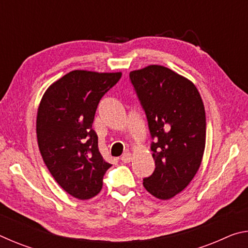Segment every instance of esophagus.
<instances>
[{
	"label": "esophagus",
	"instance_id": "34e87169",
	"mask_svg": "<svg viewBox=\"0 0 248 248\" xmlns=\"http://www.w3.org/2000/svg\"><path fill=\"white\" fill-rule=\"evenodd\" d=\"M131 159H132V155H131V153H129V152L124 153L123 156H121V161H123L124 163L131 162Z\"/></svg>",
	"mask_w": 248,
	"mask_h": 248
}]
</instances>
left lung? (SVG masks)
I'll list each match as a JSON object with an SVG mask.
<instances>
[{
	"label": "left lung",
	"mask_w": 248,
	"mask_h": 248,
	"mask_svg": "<svg viewBox=\"0 0 248 248\" xmlns=\"http://www.w3.org/2000/svg\"><path fill=\"white\" fill-rule=\"evenodd\" d=\"M145 112L155 170L143 186L158 199L173 198L188 186L202 161L205 112L189 79L162 65L129 74Z\"/></svg>",
	"instance_id": "8db88e82"
}]
</instances>
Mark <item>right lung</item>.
Returning a JSON list of instances; mask_svg holds the SVG:
<instances>
[{"mask_svg": "<svg viewBox=\"0 0 248 248\" xmlns=\"http://www.w3.org/2000/svg\"><path fill=\"white\" fill-rule=\"evenodd\" d=\"M120 78V72L75 70L54 82L40 102L37 139L41 156L56 182L74 198L97 195L111 166L99 153L92 124L100 99Z\"/></svg>", "mask_w": 248, "mask_h": 248, "instance_id": "obj_1", "label": "right lung"}]
</instances>
